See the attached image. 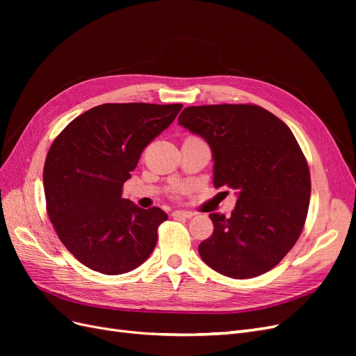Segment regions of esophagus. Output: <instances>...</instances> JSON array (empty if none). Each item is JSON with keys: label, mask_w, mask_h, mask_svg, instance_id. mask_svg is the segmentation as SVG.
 Returning <instances> with one entry per match:
<instances>
[{"label": "esophagus", "mask_w": 356, "mask_h": 356, "mask_svg": "<svg viewBox=\"0 0 356 356\" xmlns=\"http://www.w3.org/2000/svg\"><path fill=\"white\" fill-rule=\"evenodd\" d=\"M172 215H174V217H181V218H191V217H195V212H191V211H174L172 212Z\"/></svg>", "instance_id": "34e87169"}]
</instances>
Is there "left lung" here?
Listing matches in <instances>:
<instances>
[{"instance_id":"8db88e82","label":"left lung","mask_w":356,"mask_h":356,"mask_svg":"<svg viewBox=\"0 0 356 356\" xmlns=\"http://www.w3.org/2000/svg\"><path fill=\"white\" fill-rule=\"evenodd\" d=\"M178 124L208 143L215 188L236 191L230 217L212 212L202 260L234 279L260 276L282 260L303 230L310 172L289 127L257 105L187 106Z\"/></svg>"}]
</instances>
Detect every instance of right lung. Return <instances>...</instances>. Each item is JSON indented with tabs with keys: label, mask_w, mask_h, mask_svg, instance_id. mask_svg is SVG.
Listing matches in <instances>:
<instances>
[{
	"label": "right lung",
	"mask_w": 356,
	"mask_h": 356,
	"mask_svg": "<svg viewBox=\"0 0 356 356\" xmlns=\"http://www.w3.org/2000/svg\"><path fill=\"white\" fill-rule=\"evenodd\" d=\"M181 104H104L83 113L53 141L42 172L51 224L86 267L122 275L141 266L157 243L160 208L122 199L144 148L175 120Z\"/></svg>",
	"instance_id": "right-lung-1"
}]
</instances>
